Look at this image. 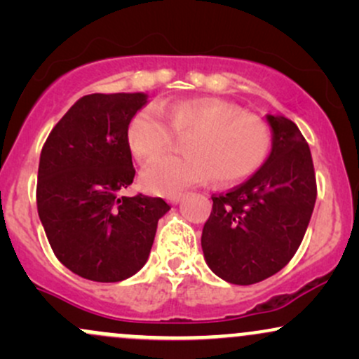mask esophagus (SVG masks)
<instances>
[{"mask_svg": "<svg viewBox=\"0 0 359 359\" xmlns=\"http://www.w3.org/2000/svg\"><path fill=\"white\" fill-rule=\"evenodd\" d=\"M182 197H184V194H174V196L168 197V203H170V204H179L180 201H182Z\"/></svg>", "mask_w": 359, "mask_h": 359, "instance_id": "esophagus-1", "label": "esophagus"}]
</instances>
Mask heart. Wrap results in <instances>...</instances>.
Masks as SVG:
<instances>
[{
	"label": "heart",
	"instance_id": "obj_1",
	"mask_svg": "<svg viewBox=\"0 0 359 359\" xmlns=\"http://www.w3.org/2000/svg\"><path fill=\"white\" fill-rule=\"evenodd\" d=\"M185 140V155H172L147 167L142 184L148 192L174 196L189 185L211 179L238 184L263 167L271 150V133L259 119L241 114L221 100L158 102L138 111L128 125V147L135 158L150 163Z\"/></svg>",
	"mask_w": 359,
	"mask_h": 359
}]
</instances>
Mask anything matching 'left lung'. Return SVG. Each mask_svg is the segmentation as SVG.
Segmentation results:
<instances>
[{
    "label": "left lung",
    "instance_id": "8db88e82",
    "mask_svg": "<svg viewBox=\"0 0 359 359\" xmlns=\"http://www.w3.org/2000/svg\"><path fill=\"white\" fill-rule=\"evenodd\" d=\"M266 119L273 133L269 158L246 182L214 194L201 238L209 269L236 285L262 282L290 262L317 197L311 150L297 125Z\"/></svg>",
    "mask_w": 359,
    "mask_h": 359
}]
</instances>
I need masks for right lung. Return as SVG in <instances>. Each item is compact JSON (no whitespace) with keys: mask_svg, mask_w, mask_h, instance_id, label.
Here are the masks:
<instances>
[{"mask_svg":"<svg viewBox=\"0 0 359 359\" xmlns=\"http://www.w3.org/2000/svg\"><path fill=\"white\" fill-rule=\"evenodd\" d=\"M143 93L89 94L53 126L40 154L36 209L62 265L93 282H121L147 263L162 197L121 196L135 179L128 125Z\"/></svg>","mask_w":359,"mask_h":359,"instance_id":"obj_1","label":"right lung"}]
</instances>
